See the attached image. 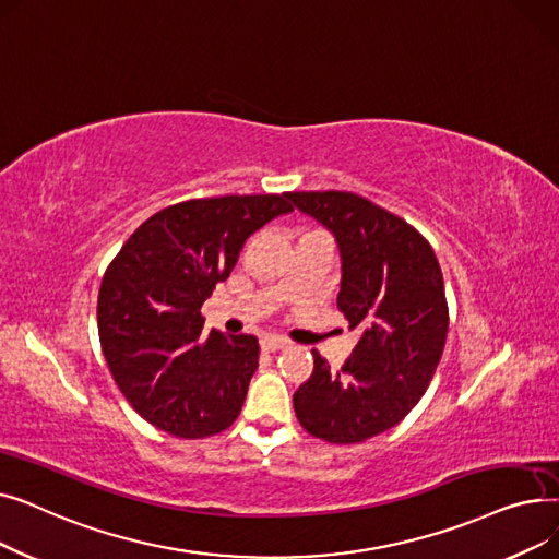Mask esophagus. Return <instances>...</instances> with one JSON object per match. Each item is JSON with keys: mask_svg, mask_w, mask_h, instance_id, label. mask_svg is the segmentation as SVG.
Instances as JSON below:
<instances>
[{"mask_svg": "<svg viewBox=\"0 0 559 559\" xmlns=\"http://www.w3.org/2000/svg\"><path fill=\"white\" fill-rule=\"evenodd\" d=\"M260 346H262V350H281V348H287L289 342L285 337H278V335H264L260 340Z\"/></svg>", "mask_w": 559, "mask_h": 559, "instance_id": "1", "label": "esophagus"}]
</instances>
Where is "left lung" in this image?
<instances>
[{
	"label": "left lung",
	"instance_id": "8db88e82",
	"mask_svg": "<svg viewBox=\"0 0 559 559\" xmlns=\"http://www.w3.org/2000/svg\"><path fill=\"white\" fill-rule=\"evenodd\" d=\"M340 247L337 308L360 329L354 354L314 369L295 392L299 424L331 444H358L394 428L428 390L442 360L449 306L437 255L405 219L354 192H287Z\"/></svg>",
	"mask_w": 559,
	"mask_h": 559
}]
</instances>
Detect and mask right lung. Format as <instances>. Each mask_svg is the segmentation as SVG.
Listing matches in <instances>:
<instances>
[{"label": "right lung", "instance_id": "obj_1", "mask_svg": "<svg viewBox=\"0 0 559 559\" xmlns=\"http://www.w3.org/2000/svg\"><path fill=\"white\" fill-rule=\"evenodd\" d=\"M285 213V194L181 201L140 224L112 258L99 287V342L144 421L199 439L238 419L260 346L253 335L205 333L201 306L249 235Z\"/></svg>", "mask_w": 559, "mask_h": 559}]
</instances>
